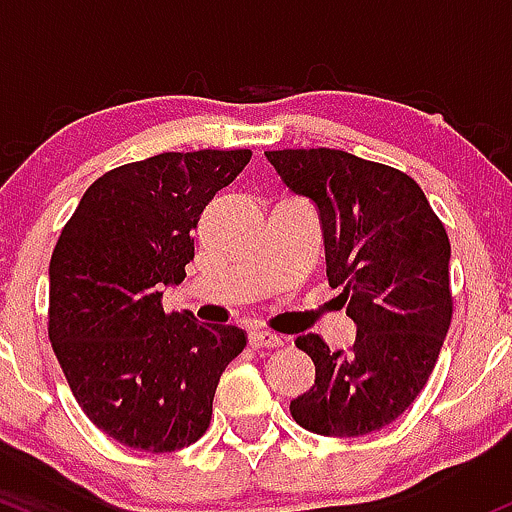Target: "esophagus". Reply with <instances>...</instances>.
<instances>
[{
    "instance_id": "esophagus-1",
    "label": "esophagus",
    "mask_w": 512,
    "mask_h": 512,
    "mask_svg": "<svg viewBox=\"0 0 512 512\" xmlns=\"http://www.w3.org/2000/svg\"><path fill=\"white\" fill-rule=\"evenodd\" d=\"M249 341H251V346H254V348H278V346H283V338H280L278 333H271V331H251Z\"/></svg>"
}]
</instances>
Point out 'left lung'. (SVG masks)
Returning a JSON list of instances; mask_svg holds the SVG:
<instances>
[{"label": "left lung", "instance_id": "left-lung-1", "mask_svg": "<svg viewBox=\"0 0 512 512\" xmlns=\"http://www.w3.org/2000/svg\"><path fill=\"white\" fill-rule=\"evenodd\" d=\"M266 159L292 193L312 200L326 275L355 324L331 350L297 338L314 384L290 401L304 430L358 438L396 421L426 387L450 329V239L411 176L341 149H278Z\"/></svg>", "mask_w": 512, "mask_h": 512}]
</instances>
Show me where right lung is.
Returning <instances> with one entry per match:
<instances>
[{
	"label": "right lung",
	"instance_id": "1",
	"mask_svg": "<svg viewBox=\"0 0 512 512\" xmlns=\"http://www.w3.org/2000/svg\"><path fill=\"white\" fill-rule=\"evenodd\" d=\"M249 149L164 152L86 188L50 258L48 333L96 428L145 452L203 438L225 367L246 346L232 324L164 314V287L193 261V229Z\"/></svg>",
	"mask_w": 512,
	"mask_h": 512
}]
</instances>
